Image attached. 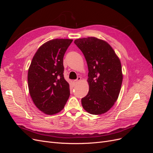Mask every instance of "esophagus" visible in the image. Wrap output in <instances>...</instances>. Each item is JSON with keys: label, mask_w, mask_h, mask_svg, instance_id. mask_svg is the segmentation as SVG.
Returning a JSON list of instances; mask_svg holds the SVG:
<instances>
[{"label": "esophagus", "mask_w": 153, "mask_h": 153, "mask_svg": "<svg viewBox=\"0 0 153 153\" xmlns=\"http://www.w3.org/2000/svg\"><path fill=\"white\" fill-rule=\"evenodd\" d=\"M80 80H81V77L79 76V77L77 78V79L73 80V83H74V84H77L79 82Z\"/></svg>", "instance_id": "1"}]
</instances>
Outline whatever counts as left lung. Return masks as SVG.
<instances>
[{"label": "left lung", "mask_w": 153, "mask_h": 153, "mask_svg": "<svg viewBox=\"0 0 153 153\" xmlns=\"http://www.w3.org/2000/svg\"><path fill=\"white\" fill-rule=\"evenodd\" d=\"M87 61L89 90L82 99L83 108L91 114H104L117 101L123 82L121 63L112 47L95 37L75 39Z\"/></svg>", "instance_id": "1"}]
</instances>
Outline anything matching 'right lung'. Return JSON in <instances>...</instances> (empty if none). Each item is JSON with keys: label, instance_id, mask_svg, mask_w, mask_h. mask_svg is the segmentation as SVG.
<instances>
[{"label": "right lung", "instance_id": "1", "mask_svg": "<svg viewBox=\"0 0 153 153\" xmlns=\"http://www.w3.org/2000/svg\"><path fill=\"white\" fill-rule=\"evenodd\" d=\"M73 39H54L37 50L28 70L29 93L34 103L47 115L64 108L70 95L69 85L64 78L63 57Z\"/></svg>", "mask_w": 153, "mask_h": 153}]
</instances>
